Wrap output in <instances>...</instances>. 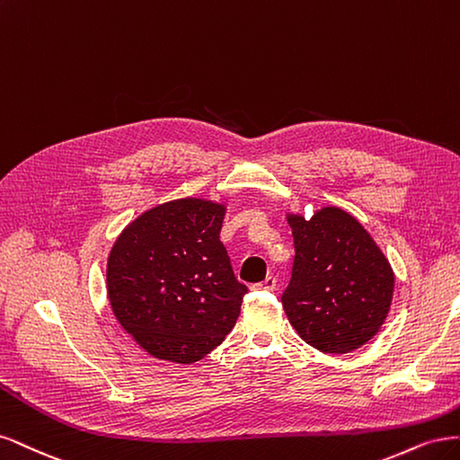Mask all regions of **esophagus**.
<instances>
[{"label": "esophagus", "instance_id": "1", "mask_svg": "<svg viewBox=\"0 0 460 460\" xmlns=\"http://www.w3.org/2000/svg\"><path fill=\"white\" fill-rule=\"evenodd\" d=\"M277 287V279L275 277H268L263 279L261 283H258L254 288H260V290H273Z\"/></svg>", "mask_w": 460, "mask_h": 460}]
</instances>
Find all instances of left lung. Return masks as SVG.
Segmentation results:
<instances>
[{
  "label": "left lung",
  "mask_w": 460,
  "mask_h": 460,
  "mask_svg": "<svg viewBox=\"0 0 460 460\" xmlns=\"http://www.w3.org/2000/svg\"><path fill=\"white\" fill-rule=\"evenodd\" d=\"M294 236L285 314L305 344L348 353L373 338L388 317L394 270L373 236L349 212L321 206L309 219L287 214Z\"/></svg>",
  "instance_id": "8db88e82"
}]
</instances>
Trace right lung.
<instances>
[{"instance_id": "obj_1", "label": "right lung", "mask_w": 460, "mask_h": 460, "mask_svg": "<svg viewBox=\"0 0 460 460\" xmlns=\"http://www.w3.org/2000/svg\"><path fill=\"white\" fill-rule=\"evenodd\" d=\"M224 202L175 199L124 227L107 261L112 314L139 348L190 365L234 327L248 288L234 279L221 226Z\"/></svg>"}]
</instances>
